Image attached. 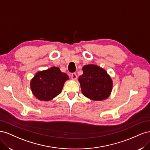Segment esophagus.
Listing matches in <instances>:
<instances>
[{
	"instance_id": "1",
	"label": "esophagus",
	"mask_w": 150,
	"mask_h": 150,
	"mask_svg": "<svg viewBox=\"0 0 150 150\" xmlns=\"http://www.w3.org/2000/svg\"><path fill=\"white\" fill-rule=\"evenodd\" d=\"M71 79L72 80H74V81L77 79V75H76V73H74H74H72V75H71Z\"/></svg>"
}]
</instances>
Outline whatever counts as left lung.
<instances>
[{
	"instance_id": "8db88e82",
	"label": "left lung",
	"mask_w": 150,
	"mask_h": 150,
	"mask_svg": "<svg viewBox=\"0 0 150 150\" xmlns=\"http://www.w3.org/2000/svg\"><path fill=\"white\" fill-rule=\"evenodd\" d=\"M83 74L78 79L83 94L91 100L101 101L111 95L112 80L107 72L95 64L83 67Z\"/></svg>"
}]
</instances>
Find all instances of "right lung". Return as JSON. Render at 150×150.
<instances>
[{
	"label": "right lung",
	"instance_id": "1",
	"mask_svg": "<svg viewBox=\"0 0 150 150\" xmlns=\"http://www.w3.org/2000/svg\"><path fill=\"white\" fill-rule=\"evenodd\" d=\"M69 76L57 67L37 72L30 80V87L34 96L40 101H49L59 94Z\"/></svg>",
	"mask_w": 150,
	"mask_h": 150
}]
</instances>
